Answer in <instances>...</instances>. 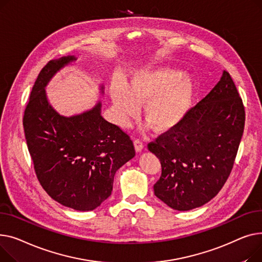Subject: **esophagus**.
<instances>
[{
    "instance_id": "1",
    "label": "esophagus",
    "mask_w": 262,
    "mask_h": 262,
    "mask_svg": "<svg viewBox=\"0 0 262 262\" xmlns=\"http://www.w3.org/2000/svg\"><path fill=\"white\" fill-rule=\"evenodd\" d=\"M134 146H135L136 151L141 152V151L144 149L145 144H144V142L141 140V138H135V140H134Z\"/></svg>"
}]
</instances>
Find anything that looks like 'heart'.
I'll use <instances>...</instances> for the list:
<instances>
[{
  "instance_id": "1",
  "label": "heart",
  "mask_w": 262,
  "mask_h": 262,
  "mask_svg": "<svg viewBox=\"0 0 262 262\" xmlns=\"http://www.w3.org/2000/svg\"><path fill=\"white\" fill-rule=\"evenodd\" d=\"M195 95V84L181 71L158 68L136 73L125 88L112 86L111 96L121 125H127L145 103V119L156 131H167L186 117Z\"/></svg>"
}]
</instances>
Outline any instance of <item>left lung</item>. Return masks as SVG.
<instances>
[{"label": "left lung", "mask_w": 262, "mask_h": 262, "mask_svg": "<svg viewBox=\"0 0 262 262\" xmlns=\"http://www.w3.org/2000/svg\"><path fill=\"white\" fill-rule=\"evenodd\" d=\"M244 122L242 99L224 71L216 86L178 126L148 144L162 165L155 194L181 211L209 202L232 172Z\"/></svg>", "instance_id": "left-lung-1"}]
</instances>
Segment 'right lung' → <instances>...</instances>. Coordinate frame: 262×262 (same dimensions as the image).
I'll return each instance as SVG.
<instances>
[{
    "label": "right lung",
    "mask_w": 262,
    "mask_h": 262,
    "mask_svg": "<svg viewBox=\"0 0 262 262\" xmlns=\"http://www.w3.org/2000/svg\"><path fill=\"white\" fill-rule=\"evenodd\" d=\"M74 56L49 61L26 104L23 126L36 176L48 194L67 207L93 210L113 189L115 172L135 156L130 135L100 115V102L72 117L60 116L44 86Z\"/></svg>",
    "instance_id": "obj_1"
}]
</instances>
